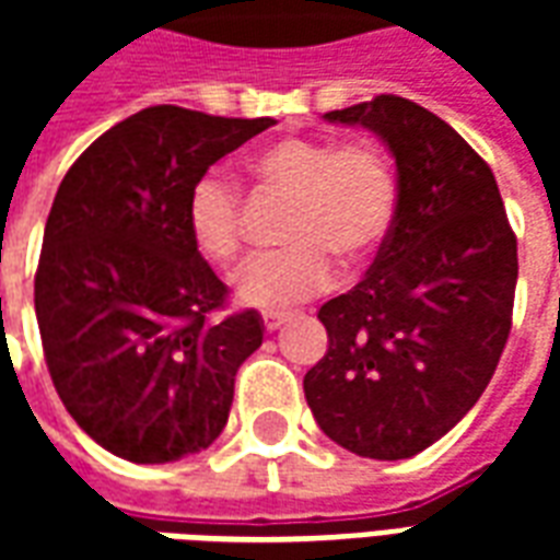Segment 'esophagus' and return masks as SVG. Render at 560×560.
I'll use <instances>...</instances> for the list:
<instances>
[{
  "label": "esophagus",
  "instance_id": "34e87169",
  "mask_svg": "<svg viewBox=\"0 0 560 560\" xmlns=\"http://www.w3.org/2000/svg\"><path fill=\"white\" fill-rule=\"evenodd\" d=\"M288 312H267V315H264V327L269 329V332H272V329H279L281 324H284V320H288Z\"/></svg>",
  "mask_w": 560,
  "mask_h": 560
}]
</instances>
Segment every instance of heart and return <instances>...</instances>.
Returning a JSON list of instances; mask_svg holds the SVG:
<instances>
[{"label":"heart","instance_id":"obj_1","mask_svg":"<svg viewBox=\"0 0 560 560\" xmlns=\"http://www.w3.org/2000/svg\"><path fill=\"white\" fill-rule=\"evenodd\" d=\"M257 179L293 195L284 243L236 269L233 293L255 308H288L332 288L336 260L360 267L384 245L399 209V179L387 152L369 143L281 138L252 159ZM185 231L212 264L243 252L245 209L240 188L219 173L197 176L185 197Z\"/></svg>","mask_w":560,"mask_h":560}]
</instances>
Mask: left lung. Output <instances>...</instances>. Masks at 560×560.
<instances>
[{"label": "left lung", "mask_w": 560, "mask_h": 560, "mask_svg": "<svg viewBox=\"0 0 560 560\" xmlns=\"http://www.w3.org/2000/svg\"><path fill=\"white\" fill-rule=\"evenodd\" d=\"M324 119L387 143L399 209L365 279L317 312L329 345L305 372V401L357 456L411 458L492 381L513 324L516 233L489 164L432 110L375 95Z\"/></svg>", "instance_id": "1"}]
</instances>
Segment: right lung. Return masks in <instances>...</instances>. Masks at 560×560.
Segmentation results:
<instances>
[{"label": "right lung", "instance_id": "right-lung-1", "mask_svg": "<svg viewBox=\"0 0 560 560\" xmlns=\"http://www.w3.org/2000/svg\"><path fill=\"white\" fill-rule=\"evenodd\" d=\"M272 126L173 104L104 131L56 191L35 272L44 360L66 411L114 456L161 465L224 429L260 315L212 320L228 288L185 231L197 176Z\"/></svg>", "mask_w": 560, "mask_h": 560}]
</instances>
